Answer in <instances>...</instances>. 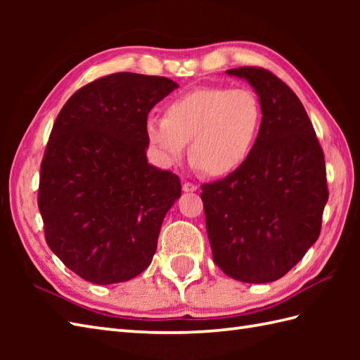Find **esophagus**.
I'll return each mask as SVG.
<instances>
[{
  "mask_svg": "<svg viewBox=\"0 0 360 360\" xmlns=\"http://www.w3.org/2000/svg\"><path fill=\"white\" fill-rule=\"evenodd\" d=\"M182 190H184V192H196L198 186L193 184V182H184V184H182Z\"/></svg>",
  "mask_w": 360,
  "mask_h": 360,
  "instance_id": "esophagus-1",
  "label": "esophagus"
}]
</instances>
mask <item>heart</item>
Here are the masks:
<instances>
[{
    "mask_svg": "<svg viewBox=\"0 0 360 360\" xmlns=\"http://www.w3.org/2000/svg\"><path fill=\"white\" fill-rule=\"evenodd\" d=\"M263 125V106L249 88H198L174 97L164 117H150L145 133L164 164L186 155L210 176H227L250 158Z\"/></svg>",
    "mask_w": 360,
    "mask_h": 360,
    "instance_id": "b5f03b06",
    "label": "heart"
}]
</instances>
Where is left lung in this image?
Returning <instances> with one entry per match:
<instances>
[{
  "mask_svg": "<svg viewBox=\"0 0 360 360\" xmlns=\"http://www.w3.org/2000/svg\"><path fill=\"white\" fill-rule=\"evenodd\" d=\"M263 125L238 170L201 186L213 262L231 278L269 283L300 262L322 229L328 201L323 150L300 98L264 68L243 66Z\"/></svg>",
  "mask_w": 360,
  "mask_h": 360,
  "instance_id": "left-lung-1",
  "label": "left lung"
}]
</instances>
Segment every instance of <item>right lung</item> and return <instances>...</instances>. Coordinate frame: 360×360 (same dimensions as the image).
I'll list each match as a JSON object with an SVG mask.
<instances>
[{"mask_svg":"<svg viewBox=\"0 0 360 360\" xmlns=\"http://www.w3.org/2000/svg\"><path fill=\"white\" fill-rule=\"evenodd\" d=\"M178 85L116 72L82 86L53 122L40 167L38 209L51 250L96 285L150 266L178 174L148 165V112Z\"/></svg>","mask_w":360,"mask_h":360,"instance_id":"right-lung-1","label":"right lung"}]
</instances>
